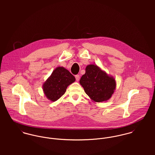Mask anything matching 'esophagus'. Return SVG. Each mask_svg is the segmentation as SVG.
Masks as SVG:
<instances>
[{
  "label": "esophagus",
  "mask_w": 155,
  "mask_h": 155,
  "mask_svg": "<svg viewBox=\"0 0 155 155\" xmlns=\"http://www.w3.org/2000/svg\"><path fill=\"white\" fill-rule=\"evenodd\" d=\"M75 78H76V81H79V79H80V76L79 74H77V75L75 76Z\"/></svg>",
  "instance_id": "obj_1"
}]
</instances>
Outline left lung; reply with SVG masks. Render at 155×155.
Returning <instances> with one entry per match:
<instances>
[{
  "label": "left lung",
  "mask_w": 155,
  "mask_h": 155,
  "mask_svg": "<svg viewBox=\"0 0 155 155\" xmlns=\"http://www.w3.org/2000/svg\"><path fill=\"white\" fill-rule=\"evenodd\" d=\"M79 82L90 99L97 103L109 100L116 87L115 78L95 64L86 67Z\"/></svg>",
  "instance_id": "1"
}]
</instances>
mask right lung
I'll list each match as a JSON object with an SVG mask.
<instances>
[{
  "label": "right lung",
  "mask_w": 155,
  "mask_h": 155,
  "mask_svg": "<svg viewBox=\"0 0 155 155\" xmlns=\"http://www.w3.org/2000/svg\"><path fill=\"white\" fill-rule=\"evenodd\" d=\"M75 80L74 76L66 68L57 67L43 84L44 93L49 100L55 101L64 94L68 86Z\"/></svg>",
  "instance_id": "obj_1"
}]
</instances>
